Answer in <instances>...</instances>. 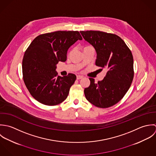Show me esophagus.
<instances>
[{"mask_svg":"<svg viewBox=\"0 0 156 156\" xmlns=\"http://www.w3.org/2000/svg\"><path fill=\"white\" fill-rule=\"evenodd\" d=\"M83 78V76H81V75H77V76H76V79H77V80H80V79Z\"/></svg>","mask_w":156,"mask_h":156,"instance_id":"1","label":"esophagus"}]
</instances>
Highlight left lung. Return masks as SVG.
Returning <instances> with one entry per match:
<instances>
[{
	"label": "left lung",
	"instance_id": "8db88e82",
	"mask_svg": "<svg viewBox=\"0 0 156 156\" xmlns=\"http://www.w3.org/2000/svg\"><path fill=\"white\" fill-rule=\"evenodd\" d=\"M86 41L92 44L97 54L96 65L105 68L102 81L84 89L86 99L99 108H108L121 101L128 90L134 77L133 57L124 40L116 34L99 31H80Z\"/></svg>",
	"mask_w": 156,
	"mask_h": 156
}]
</instances>
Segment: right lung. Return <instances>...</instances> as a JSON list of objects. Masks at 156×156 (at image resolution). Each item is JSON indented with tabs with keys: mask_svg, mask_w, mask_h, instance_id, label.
<instances>
[{
	"mask_svg": "<svg viewBox=\"0 0 156 156\" xmlns=\"http://www.w3.org/2000/svg\"><path fill=\"white\" fill-rule=\"evenodd\" d=\"M82 37L78 31L46 33L34 39L22 61L23 78L32 97L46 105H55L67 97L76 76H58L57 64L67 59L68 49Z\"/></svg>",
	"mask_w": 156,
	"mask_h": 156,
	"instance_id": "obj_1",
	"label": "right lung"
}]
</instances>
